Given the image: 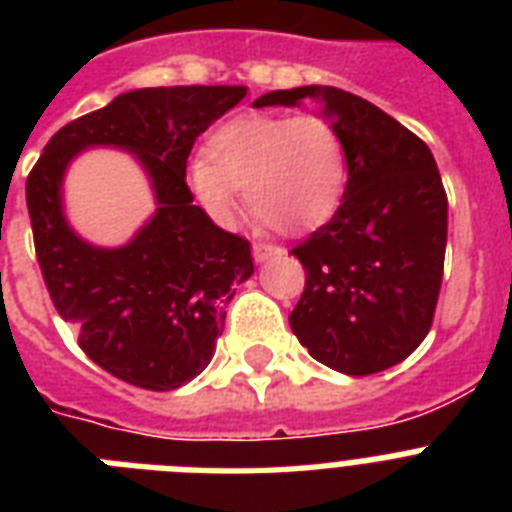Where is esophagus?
Instances as JSON below:
<instances>
[{
	"label": "esophagus",
	"mask_w": 512,
	"mask_h": 512,
	"mask_svg": "<svg viewBox=\"0 0 512 512\" xmlns=\"http://www.w3.org/2000/svg\"><path fill=\"white\" fill-rule=\"evenodd\" d=\"M284 249L276 247V244H265V241H255L252 244V257H255L257 263H265V260H271V257H279Z\"/></svg>",
	"instance_id": "obj_1"
}]
</instances>
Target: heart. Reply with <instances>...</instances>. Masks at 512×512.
Segmentation results:
<instances>
[{
  "label": "heart",
  "mask_w": 512,
  "mask_h": 512,
  "mask_svg": "<svg viewBox=\"0 0 512 512\" xmlns=\"http://www.w3.org/2000/svg\"><path fill=\"white\" fill-rule=\"evenodd\" d=\"M348 183V154L324 114H247L228 119L191 164L199 201L220 220L239 209V191L263 223L305 233L335 215Z\"/></svg>",
  "instance_id": "1"
}]
</instances>
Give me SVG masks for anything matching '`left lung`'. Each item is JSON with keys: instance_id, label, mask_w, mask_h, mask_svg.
<instances>
[{"instance_id": "8db88e82", "label": "left lung", "mask_w": 512, "mask_h": 512, "mask_svg": "<svg viewBox=\"0 0 512 512\" xmlns=\"http://www.w3.org/2000/svg\"><path fill=\"white\" fill-rule=\"evenodd\" d=\"M324 103L348 154L337 212L292 255L305 289L289 327L329 369L364 377L404 361L433 324L446 252V191L436 159L404 124L337 87L268 92L263 106Z\"/></svg>"}]
</instances>
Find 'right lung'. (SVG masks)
Listing matches in <instances>:
<instances>
[{
    "instance_id": "obj_1",
    "label": "right lung",
    "mask_w": 512,
    "mask_h": 512,
    "mask_svg": "<svg viewBox=\"0 0 512 512\" xmlns=\"http://www.w3.org/2000/svg\"><path fill=\"white\" fill-rule=\"evenodd\" d=\"M247 87H146L60 127L28 172L36 260L79 348L119 380L175 390L212 361L225 305L255 271L249 241L217 228L185 183V162L209 124ZM130 150L152 177L157 215L124 248L79 240L62 215L65 167L84 147Z\"/></svg>"
}]
</instances>
